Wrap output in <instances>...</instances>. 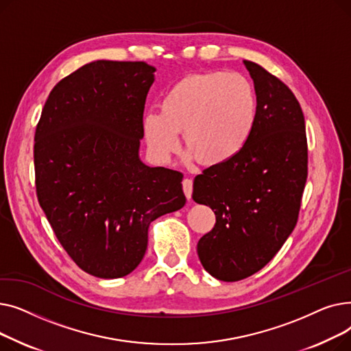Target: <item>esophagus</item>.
I'll list each match as a JSON object with an SVG mask.
<instances>
[{
  "instance_id": "esophagus-1",
  "label": "esophagus",
  "mask_w": 351,
  "mask_h": 351,
  "mask_svg": "<svg viewBox=\"0 0 351 351\" xmlns=\"http://www.w3.org/2000/svg\"><path fill=\"white\" fill-rule=\"evenodd\" d=\"M182 188H183V192H185V196L188 197V199H191L192 197V189H193V182H192V179H188V178H185L182 180Z\"/></svg>"
}]
</instances>
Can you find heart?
Listing matches in <instances>:
<instances>
[{
	"label": "heart",
	"instance_id": "heart-1",
	"mask_svg": "<svg viewBox=\"0 0 351 351\" xmlns=\"http://www.w3.org/2000/svg\"><path fill=\"white\" fill-rule=\"evenodd\" d=\"M259 101L253 84L237 72L215 71L180 80L165 92L160 112L143 115L147 147L158 162L178 151V132L192 158L205 166L229 162L253 135Z\"/></svg>",
	"mask_w": 351,
	"mask_h": 351
}]
</instances>
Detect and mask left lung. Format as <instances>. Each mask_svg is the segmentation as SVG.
Returning a JSON list of instances; mask_svg holds the SVG:
<instances>
[{"label":"left lung","instance_id":"obj_1","mask_svg":"<svg viewBox=\"0 0 351 351\" xmlns=\"http://www.w3.org/2000/svg\"><path fill=\"white\" fill-rule=\"evenodd\" d=\"M259 114L243 151L210 166L193 182L192 197L216 216L197 254L213 278L237 282L265 267L298 223L307 179L303 110L289 86L259 64L243 61Z\"/></svg>","mask_w":351,"mask_h":351}]
</instances>
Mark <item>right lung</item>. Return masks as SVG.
Here are the masks:
<instances>
[{
    "mask_svg": "<svg viewBox=\"0 0 351 351\" xmlns=\"http://www.w3.org/2000/svg\"><path fill=\"white\" fill-rule=\"evenodd\" d=\"M156 69L94 61L53 86L35 129V188L71 259L99 279L131 273L147 229L186 204L178 171L139 159L146 95Z\"/></svg>",
    "mask_w": 351,
    "mask_h": 351,
    "instance_id": "right-lung-1",
    "label": "right lung"
}]
</instances>
